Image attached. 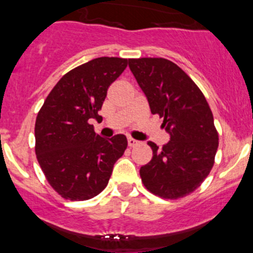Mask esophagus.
Masks as SVG:
<instances>
[{"mask_svg": "<svg viewBox=\"0 0 253 253\" xmlns=\"http://www.w3.org/2000/svg\"><path fill=\"white\" fill-rule=\"evenodd\" d=\"M139 144V142H138L137 139H133V138H128V146L129 147H135Z\"/></svg>", "mask_w": 253, "mask_h": 253, "instance_id": "obj_1", "label": "esophagus"}]
</instances>
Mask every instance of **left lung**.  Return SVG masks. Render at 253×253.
<instances>
[{
    "mask_svg": "<svg viewBox=\"0 0 253 253\" xmlns=\"http://www.w3.org/2000/svg\"><path fill=\"white\" fill-rule=\"evenodd\" d=\"M128 63L152 114L163 118L169 134L161 149L148 142L153 157L140 167L143 184L161 198H182L202 185L214 165L218 133L213 114L195 82L171 60L139 58Z\"/></svg>",
    "mask_w": 253,
    "mask_h": 253,
    "instance_id": "8db88e82",
    "label": "left lung"
}]
</instances>
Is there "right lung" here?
Returning <instances> with one entry per match:
<instances>
[{
  "instance_id": "add662e5",
  "label": "right lung",
  "mask_w": 253,
  "mask_h": 253,
  "mask_svg": "<svg viewBox=\"0 0 253 253\" xmlns=\"http://www.w3.org/2000/svg\"><path fill=\"white\" fill-rule=\"evenodd\" d=\"M128 59L101 57L60 78L35 122V153L51 187L69 200H88L106 187L114 165L126 149L124 134L102 138L91 119H99L107 88Z\"/></svg>"
}]
</instances>
